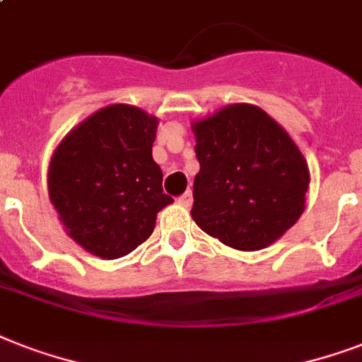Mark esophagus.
Masks as SVG:
<instances>
[{"label": "esophagus", "instance_id": "34e87169", "mask_svg": "<svg viewBox=\"0 0 362 362\" xmlns=\"http://www.w3.org/2000/svg\"><path fill=\"white\" fill-rule=\"evenodd\" d=\"M178 203H180L182 206H192V203H193L192 192H186L184 195H180V197H178Z\"/></svg>", "mask_w": 362, "mask_h": 362}]
</instances>
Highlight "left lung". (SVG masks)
I'll return each instance as SVG.
<instances>
[{
    "mask_svg": "<svg viewBox=\"0 0 362 362\" xmlns=\"http://www.w3.org/2000/svg\"><path fill=\"white\" fill-rule=\"evenodd\" d=\"M199 169L192 218L240 252L263 250L297 223L310 184L306 159L255 105H227L192 124Z\"/></svg>",
    "mask_w": 362,
    "mask_h": 362,
    "instance_id": "obj_1",
    "label": "left lung"
}]
</instances>
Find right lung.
<instances>
[{
  "mask_svg": "<svg viewBox=\"0 0 362 362\" xmlns=\"http://www.w3.org/2000/svg\"><path fill=\"white\" fill-rule=\"evenodd\" d=\"M158 118L109 105L71 129L48 165V195L65 231L101 259L131 253L173 197L152 158Z\"/></svg>",
  "mask_w": 362,
  "mask_h": 362,
  "instance_id": "1",
  "label": "right lung"
}]
</instances>
